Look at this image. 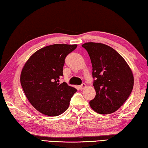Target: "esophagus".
Wrapping results in <instances>:
<instances>
[{"label":"esophagus","instance_id":"esophagus-1","mask_svg":"<svg viewBox=\"0 0 148 148\" xmlns=\"http://www.w3.org/2000/svg\"><path fill=\"white\" fill-rule=\"evenodd\" d=\"M86 87V84H84V83L82 84L79 86V88H80V90H83V89H84Z\"/></svg>","mask_w":148,"mask_h":148}]
</instances>
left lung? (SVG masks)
Here are the masks:
<instances>
[{"instance_id":"1","label":"left lung","mask_w":148,"mask_h":148,"mask_svg":"<svg viewBox=\"0 0 148 148\" xmlns=\"http://www.w3.org/2000/svg\"><path fill=\"white\" fill-rule=\"evenodd\" d=\"M86 49L93 67L95 97L90 101L91 108L99 114L115 112L132 93L134 78L130 66L118 52L101 43L86 42Z\"/></svg>"}]
</instances>
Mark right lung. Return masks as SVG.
Segmentation results:
<instances>
[{
  "instance_id": "right-lung-1",
  "label": "right lung",
  "mask_w": 148,
  "mask_h": 148,
  "mask_svg": "<svg viewBox=\"0 0 148 148\" xmlns=\"http://www.w3.org/2000/svg\"><path fill=\"white\" fill-rule=\"evenodd\" d=\"M77 44H53L38 49L25 64L21 84L27 100L36 110L48 116H58L68 108L77 91L66 82L59 84L67 55Z\"/></svg>"
}]
</instances>
